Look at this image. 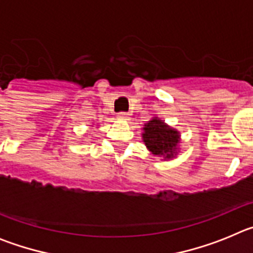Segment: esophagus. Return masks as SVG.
I'll return each instance as SVG.
<instances>
[{
	"label": "esophagus",
	"instance_id": "1",
	"mask_svg": "<svg viewBox=\"0 0 253 253\" xmlns=\"http://www.w3.org/2000/svg\"><path fill=\"white\" fill-rule=\"evenodd\" d=\"M118 118L122 120H129V118H130V114L125 113V111H122V113L118 114Z\"/></svg>",
	"mask_w": 253,
	"mask_h": 253
}]
</instances>
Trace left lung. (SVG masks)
Instances as JSON below:
<instances>
[{"label":"left lung","instance_id":"8db88e82","mask_svg":"<svg viewBox=\"0 0 253 253\" xmlns=\"http://www.w3.org/2000/svg\"><path fill=\"white\" fill-rule=\"evenodd\" d=\"M143 139L152 153L171 158L178 143V133L161 120L153 119L144 126Z\"/></svg>","mask_w":253,"mask_h":253}]
</instances>
